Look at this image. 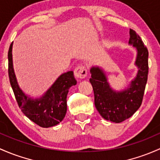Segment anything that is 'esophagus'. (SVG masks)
I'll return each mask as SVG.
<instances>
[{"mask_svg":"<svg viewBox=\"0 0 160 160\" xmlns=\"http://www.w3.org/2000/svg\"><path fill=\"white\" fill-rule=\"evenodd\" d=\"M74 75L78 79H83L87 77V70L86 69L85 66H79L76 67L74 70Z\"/></svg>","mask_w":160,"mask_h":160,"instance_id":"obj_1","label":"esophagus"}]
</instances>
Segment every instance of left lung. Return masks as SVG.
<instances>
[{
    "label": "left lung",
    "instance_id": "1",
    "mask_svg": "<svg viewBox=\"0 0 160 160\" xmlns=\"http://www.w3.org/2000/svg\"><path fill=\"white\" fill-rule=\"evenodd\" d=\"M129 43L137 48L135 64L139 70L128 88L122 91H115L107 82L102 69L98 67L90 69V82L93 87L96 108L102 118L117 123L132 117L140 107L149 72V52L140 37L132 29L129 30Z\"/></svg>",
    "mask_w": 160,
    "mask_h": 160
}]
</instances>
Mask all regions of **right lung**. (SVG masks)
Masks as SVG:
<instances>
[{
  "instance_id": "add662e5",
  "label": "right lung",
  "mask_w": 160,
  "mask_h": 160,
  "mask_svg": "<svg viewBox=\"0 0 160 160\" xmlns=\"http://www.w3.org/2000/svg\"><path fill=\"white\" fill-rule=\"evenodd\" d=\"M13 42L8 50V75L15 98L23 113L43 128L60 123L67 112V96L69 89L77 84L73 71L63 73L49 90L39 99H32L20 89L17 82L12 61Z\"/></svg>"
}]
</instances>
